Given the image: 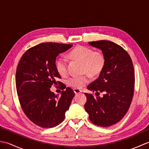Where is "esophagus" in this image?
Masks as SVG:
<instances>
[{"mask_svg":"<svg viewBox=\"0 0 149 149\" xmlns=\"http://www.w3.org/2000/svg\"><path fill=\"white\" fill-rule=\"evenodd\" d=\"M74 93H75V95H78V94L81 93V91L79 90L75 89H75H74Z\"/></svg>","mask_w":149,"mask_h":149,"instance_id":"esophagus-1","label":"esophagus"}]
</instances>
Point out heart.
Segmentation results:
<instances>
[{"mask_svg":"<svg viewBox=\"0 0 149 149\" xmlns=\"http://www.w3.org/2000/svg\"><path fill=\"white\" fill-rule=\"evenodd\" d=\"M70 57L75 61L83 63L82 71L90 76L95 77L102 72L106 65V59L102 51H93L92 49L80 45L73 49L69 54ZM56 69L59 75L64 76L67 74V61L64 57H59L55 63ZM89 83L87 74L82 76H73L68 78L67 83L75 89H82Z\"/></svg>","mask_w":149,"mask_h":149,"instance_id":"1","label":"heart"}]
</instances>
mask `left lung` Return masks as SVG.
Here are the masks:
<instances>
[{
    "instance_id": "left-lung-1",
    "label": "left lung",
    "mask_w": 149,
    "mask_h": 149,
    "mask_svg": "<svg viewBox=\"0 0 149 149\" xmlns=\"http://www.w3.org/2000/svg\"><path fill=\"white\" fill-rule=\"evenodd\" d=\"M102 50L106 62L99 78L88 86V89L103 97H95L85 93V110L90 121L100 127H109L118 122L130 107L134 94V70L127 52L118 44L107 40L88 43Z\"/></svg>"
}]
</instances>
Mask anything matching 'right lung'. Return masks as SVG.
Listing matches in <instances>:
<instances>
[{
    "instance_id": "1",
    "label": "right lung",
    "mask_w": 149,
    "mask_h": 149,
    "mask_svg": "<svg viewBox=\"0 0 149 149\" xmlns=\"http://www.w3.org/2000/svg\"><path fill=\"white\" fill-rule=\"evenodd\" d=\"M70 44L42 43L25 52L16 72V88L22 110L31 122L43 128H51L65 119L75 93L70 88L58 79L61 78L56 69V57L71 48ZM58 83L61 96L49 90Z\"/></svg>"
}]
</instances>
